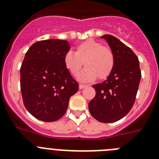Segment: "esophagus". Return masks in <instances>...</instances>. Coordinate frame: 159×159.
Instances as JSON below:
<instances>
[{"label":"esophagus","mask_w":159,"mask_h":159,"mask_svg":"<svg viewBox=\"0 0 159 159\" xmlns=\"http://www.w3.org/2000/svg\"><path fill=\"white\" fill-rule=\"evenodd\" d=\"M79 87H80V89H84V88L87 87V85H84V84H80V85H79Z\"/></svg>","instance_id":"34e87169"}]
</instances>
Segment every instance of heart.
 Returning <instances> with one entry per match:
<instances>
[{"label":"heart","mask_w":159,"mask_h":159,"mask_svg":"<svg viewBox=\"0 0 159 159\" xmlns=\"http://www.w3.org/2000/svg\"><path fill=\"white\" fill-rule=\"evenodd\" d=\"M83 62L86 68L79 74L78 79L83 82H91L97 77L104 80L110 75L114 57L110 48L90 39L78 45L75 53L68 51L64 57L65 68L74 76L78 75Z\"/></svg>","instance_id":"heart-1"}]
</instances>
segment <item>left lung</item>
Listing matches in <instances>:
<instances>
[{
	"instance_id": "8db88e82",
	"label": "left lung",
	"mask_w": 159,
	"mask_h": 159,
	"mask_svg": "<svg viewBox=\"0 0 159 159\" xmlns=\"http://www.w3.org/2000/svg\"><path fill=\"white\" fill-rule=\"evenodd\" d=\"M101 39L107 42L114 57L110 75L101 84L93 85L95 97L88 104L91 116L102 123L120 120L132 109L141 79L139 59L133 51L110 34Z\"/></svg>"
}]
</instances>
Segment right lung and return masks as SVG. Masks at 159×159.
<instances>
[{
  "instance_id": "1",
  "label": "right lung",
  "mask_w": 159,
  "mask_h": 159,
  "mask_svg": "<svg viewBox=\"0 0 159 159\" xmlns=\"http://www.w3.org/2000/svg\"><path fill=\"white\" fill-rule=\"evenodd\" d=\"M70 49L66 40L47 39L32 45L20 68V88L27 111L46 122L59 120L66 112L79 84L65 68Z\"/></svg>"
}]
</instances>
